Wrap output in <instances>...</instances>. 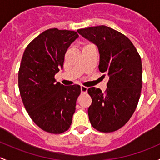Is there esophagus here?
<instances>
[{"mask_svg": "<svg viewBox=\"0 0 160 160\" xmlns=\"http://www.w3.org/2000/svg\"><path fill=\"white\" fill-rule=\"evenodd\" d=\"M81 92H82V93H87V92H88V88L84 86V85H82V86H81Z\"/></svg>", "mask_w": 160, "mask_h": 160, "instance_id": "esophagus-1", "label": "esophagus"}]
</instances>
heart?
<instances>
[{
	"label": "heart",
	"instance_id": "b5f03b06",
	"mask_svg": "<svg viewBox=\"0 0 160 160\" xmlns=\"http://www.w3.org/2000/svg\"><path fill=\"white\" fill-rule=\"evenodd\" d=\"M88 45H89V44H88ZM85 46H87V45H85Z\"/></svg>",
	"mask_w": 160,
	"mask_h": 160
}]
</instances>
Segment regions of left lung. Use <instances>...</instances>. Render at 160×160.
Segmentation results:
<instances>
[{"instance_id": "8db88e82", "label": "left lung", "mask_w": 160, "mask_h": 160, "mask_svg": "<svg viewBox=\"0 0 160 160\" xmlns=\"http://www.w3.org/2000/svg\"><path fill=\"white\" fill-rule=\"evenodd\" d=\"M77 31L98 46V68L109 77L105 92L95 87L88 89L92 99L88 110L89 121L98 131L115 132L129 121L139 102L142 86L141 57L126 35L109 27Z\"/></svg>"}]
</instances>
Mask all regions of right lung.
I'll return each instance as SVG.
<instances>
[{"mask_svg":"<svg viewBox=\"0 0 160 160\" xmlns=\"http://www.w3.org/2000/svg\"><path fill=\"white\" fill-rule=\"evenodd\" d=\"M78 37L76 31L48 29L23 54L18 72L20 95L33 122L47 132L61 134L72 124L81 88L56 82L55 75L63 68L65 52Z\"/></svg>","mask_w":160,"mask_h":160,"instance_id":"obj_1","label":"right lung"}]
</instances>
